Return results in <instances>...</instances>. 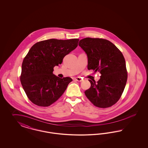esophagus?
I'll use <instances>...</instances> for the list:
<instances>
[{
  "mask_svg": "<svg viewBox=\"0 0 148 148\" xmlns=\"http://www.w3.org/2000/svg\"><path fill=\"white\" fill-rule=\"evenodd\" d=\"M74 80H76V81H77V82H82V81L83 80L82 78L80 77H75V78H74Z\"/></svg>",
  "mask_w": 148,
  "mask_h": 148,
  "instance_id": "34e87169",
  "label": "esophagus"
}]
</instances>
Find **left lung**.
Here are the masks:
<instances>
[{"label": "left lung", "mask_w": 148, "mask_h": 148, "mask_svg": "<svg viewBox=\"0 0 148 148\" xmlns=\"http://www.w3.org/2000/svg\"><path fill=\"white\" fill-rule=\"evenodd\" d=\"M79 45L88 56V69L99 71L100 79L96 83L89 79L91 86L85 94L94 106L110 107L120 98L127 78L124 57L110 41L101 38H86Z\"/></svg>", "instance_id": "left-lung-1"}]
</instances>
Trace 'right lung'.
<instances>
[{"instance_id":"right-lung-1","label":"right lung","mask_w":148,"mask_h":148,"mask_svg":"<svg viewBox=\"0 0 148 148\" xmlns=\"http://www.w3.org/2000/svg\"><path fill=\"white\" fill-rule=\"evenodd\" d=\"M79 39H50L35 43L24 58L21 82L29 99L35 105L48 106L56 102L72 81L53 74L54 67L77 46Z\"/></svg>"}]
</instances>
